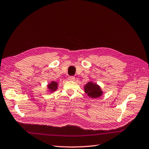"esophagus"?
<instances>
[{
	"label": "esophagus",
	"mask_w": 149,
	"mask_h": 149,
	"mask_svg": "<svg viewBox=\"0 0 149 149\" xmlns=\"http://www.w3.org/2000/svg\"><path fill=\"white\" fill-rule=\"evenodd\" d=\"M68 79L69 80H71V81H74L75 80V77H74V76H69L68 77Z\"/></svg>",
	"instance_id": "esophagus-1"
}]
</instances>
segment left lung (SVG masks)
<instances>
[{"mask_svg": "<svg viewBox=\"0 0 149 149\" xmlns=\"http://www.w3.org/2000/svg\"><path fill=\"white\" fill-rule=\"evenodd\" d=\"M85 92L92 98H97L102 94V91L99 86L92 82H88L85 85Z\"/></svg>", "mask_w": 149, "mask_h": 149, "instance_id": "left-lung-1", "label": "left lung"}]
</instances>
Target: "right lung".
<instances>
[{
    "instance_id": "obj_1",
    "label": "right lung",
    "mask_w": 149,
    "mask_h": 149,
    "mask_svg": "<svg viewBox=\"0 0 149 149\" xmlns=\"http://www.w3.org/2000/svg\"><path fill=\"white\" fill-rule=\"evenodd\" d=\"M48 88L50 89V92H54L56 90V89L58 88V83L55 82V81H52L51 83L49 84L48 85Z\"/></svg>"
}]
</instances>
